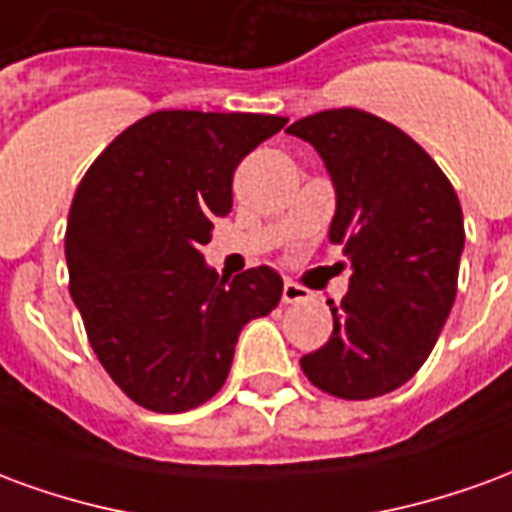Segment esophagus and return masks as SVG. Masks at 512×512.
<instances>
[{
	"mask_svg": "<svg viewBox=\"0 0 512 512\" xmlns=\"http://www.w3.org/2000/svg\"><path fill=\"white\" fill-rule=\"evenodd\" d=\"M310 299V293L296 285V282H285V288H282V301L285 304H299V301Z\"/></svg>",
	"mask_w": 512,
	"mask_h": 512,
	"instance_id": "34e87169",
	"label": "esophagus"
}]
</instances>
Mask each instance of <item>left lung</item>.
<instances>
[{
  "label": "left lung",
  "instance_id": "8db88e82",
  "mask_svg": "<svg viewBox=\"0 0 512 512\" xmlns=\"http://www.w3.org/2000/svg\"><path fill=\"white\" fill-rule=\"evenodd\" d=\"M334 186L329 241L343 246L351 285L329 301L334 332L301 356L312 384L343 400L386 395L425 365L455 301L463 213L447 175L400 128L362 109L301 117Z\"/></svg>",
  "mask_w": 512,
  "mask_h": 512
}]
</instances>
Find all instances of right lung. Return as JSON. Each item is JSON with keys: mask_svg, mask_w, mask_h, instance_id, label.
Segmentation results:
<instances>
[{"mask_svg": "<svg viewBox=\"0 0 512 512\" xmlns=\"http://www.w3.org/2000/svg\"><path fill=\"white\" fill-rule=\"evenodd\" d=\"M246 112H156L128 126L76 189L65 260L98 362L134 403L180 414L227 381L238 334L274 310L282 277L205 263L241 158L285 128Z\"/></svg>", "mask_w": 512, "mask_h": 512, "instance_id": "right-lung-1", "label": "right lung"}]
</instances>
